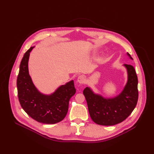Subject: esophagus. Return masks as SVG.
Instances as JSON below:
<instances>
[{"mask_svg":"<svg viewBox=\"0 0 154 154\" xmlns=\"http://www.w3.org/2000/svg\"><path fill=\"white\" fill-rule=\"evenodd\" d=\"M85 77L84 75H79L77 78V82L80 84H84L85 82Z\"/></svg>","mask_w":154,"mask_h":154,"instance_id":"34e87169","label":"esophagus"}]
</instances>
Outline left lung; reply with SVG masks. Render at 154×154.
I'll return each mask as SVG.
<instances>
[{
  "label": "left lung",
  "instance_id": "left-lung-1",
  "mask_svg": "<svg viewBox=\"0 0 154 154\" xmlns=\"http://www.w3.org/2000/svg\"><path fill=\"white\" fill-rule=\"evenodd\" d=\"M127 55L132 59L131 55ZM128 80L123 91L112 99H104L86 87L83 91L90 116L95 123L101 125H114L123 122L135 109L138 101V79L134 67L124 64Z\"/></svg>",
  "mask_w": 154,
  "mask_h": 154
}]
</instances>
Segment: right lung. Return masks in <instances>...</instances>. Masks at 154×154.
Instances as JSON below:
<instances>
[{
    "mask_svg": "<svg viewBox=\"0 0 154 154\" xmlns=\"http://www.w3.org/2000/svg\"><path fill=\"white\" fill-rule=\"evenodd\" d=\"M33 48L31 47L25 53L20 64L17 79L19 100L24 111L37 122L46 124L58 123L66 116L70 99L75 94L74 80L61 85L50 95L40 93L29 74L28 61Z\"/></svg>",
    "mask_w": 154,
    "mask_h": 154,
    "instance_id": "right-lung-1",
    "label": "right lung"
}]
</instances>
